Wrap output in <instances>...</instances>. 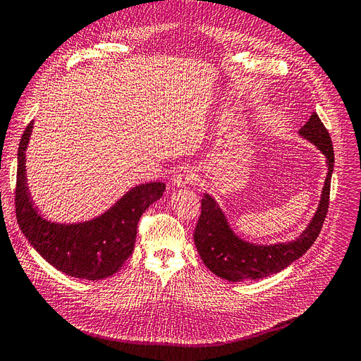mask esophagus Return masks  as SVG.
<instances>
[{
  "label": "esophagus",
  "instance_id": "1",
  "mask_svg": "<svg viewBox=\"0 0 361 361\" xmlns=\"http://www.w3.org/2000/svg\"><path fill=\"white\" fill-rule=\"evenodd\" d=\"M171 180L176 187H185V185H190L197 180V174H195V171L191 167H180L173 174Z\"/></svg>",
  "mask_w": 361,
  "mask_h": 361
}]
</instances>
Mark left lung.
Returning <instances> with one entry per match:
<instances>
[{"label":"left lung","mask_w":361,"mask_h":361,"mask_svg":"<svg viewBox=\"0 0 361 361\" xmlns=\"http://www.w3.org/2000/svg\"><path fill=\"white\" fill-rule=\"evenodd\" d=\"M298 133L322 152L329 166L318 211L314 212L307 228L295 241L256 245L236 236L221 207L209 194H204L202 214L194 231V244L203 264L215 276L228 281H243L277 274L300 259L319 236L330 204V185L334 166L333 143L329 130L316 113L310 116L309 122H305Z\"/></svg>","instance_id":"8db88e82"}]
</instances>
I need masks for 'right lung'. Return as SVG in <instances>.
Instances as JSON below:
<instances>
[{"label":"right lung","mask_w":361,"mask_h":361,"mask_svg":"<svg viewBox=\"0 0 361 361\" xmlns=\"http://www.w3.org/2000/svg\"><path fill=\"white\" fill-rule=\"evenodd\" d=\"M31 129L32 122L25 128L18 149L15 203L20 231L48 264L66 276L102 280L116 274L133 255L140 216L161 197L166 185L141 183L90 221L51 223L37 214L27 187L25 150Z\"/></svg>","instance_id":"right-lung-1"}]
</instances>
